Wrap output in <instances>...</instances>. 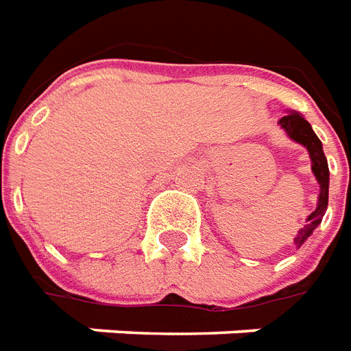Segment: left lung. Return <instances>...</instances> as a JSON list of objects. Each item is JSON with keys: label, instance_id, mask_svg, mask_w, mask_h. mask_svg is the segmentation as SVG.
<instances>
[{"label": "left lung", "instance_id": "obj_1", "mask_svg": "<svg viewBox=\"0 0 351 351\" xmlns=\"http://www.w3.org/2000/svg\"><path fill=\"white\" fill-rule=\"evenodd\" d=\"M280 126H282L285 134L291 140L297 141L300 145L308 149V155L312 160V171H314L315 180L319 183V196H317V208H315L310 215H308L306 225L300 228L299 234L295 236V245L300 247L306 242V238L315 230V227L322 223L323 215L327 211V204H329V166H327V158L323 153V145L319 138L315 136L312 126L304 117L297 113V111H289L287 115L280 119Z\"/></svg>", "mask_w": 351, "mask_h": 351}]
</instances>
